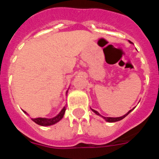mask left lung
Returning <instances> with one entry per match:
<instances>
[{
    "label": "left lung",
    "instance_id": "obj_1",
    "mask_svg": "<svg viewBox=\"0 0 159 159\" xmlns=\"http://www.w3.org/2000/svg\"><path fill=\"white\" fill-rule=\"evenodd\" d=\"M92 111H93V112H95V113L96 114L97 116H101V117H102V119H104L105 120H106L107 122H109V123H115V122H118V121H119V120H121V119H124V118L126 117V116H127V115H128V114L130 113V112H131L132 111L134 110V108H133V109H131V110H130V111H129L127 112V113L126 114V115H124V116H121V117H116V118H113V117H103V116H101L100 114H99V112L97 111H95V110H93V109H92Z\"/></svg>",
    "mask_w": 159,
    "mask_h": 159
}]
</instances>
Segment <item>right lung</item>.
I'll list each match as a JSON object with an SVG mask.
<instances>
[{
	"mask_svg": "<svg viewBox=\"0 0 159 159\" xmlns=\"http://www.w3.org/2000/svg\"><path fill=\"white\" fill-rule=\"evenodd\" d=\"M65 111H66V107H64V108H63L62 110L60 111V113H59L57 116H55V117L51 118V119H47V118H36V119H33V118H32V120L33 122H35L36 124L40 125V126H43V127H46V126H51V125H53L55 124V123H58L59 121H60V120L63 119L64 113H65ZM24 112L27 114V112L25 111H24Z\"/></svg>",
	"mask_w": 159,
	"mask_h": 159,
	"instance_id": "obj_1",
	"label": "right lung"
}]
</instances>
